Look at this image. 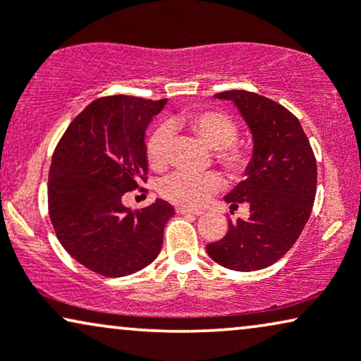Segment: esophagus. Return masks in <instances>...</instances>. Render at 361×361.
Here are the masks:
<instances>
[{
	"label": "esophagus",
	"mask_w": 361,
	"mask_h": 361,
	"mask_svg": "<svg viewBox=\"0 0 361 361\" xmlns=\"http://www.w3.org/2000/svg\"><path fill=\"white\" fill-rule=\"evenodd\" d=\"M177 214H189V215H195V217H199V215H202V212H199V210H192V209H187V207H177L176 209Z\"/></svg>",
	"instance_id": "esophagus-1"
}]
</instances>
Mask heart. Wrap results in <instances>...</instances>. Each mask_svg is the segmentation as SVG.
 Masks as SVG:
<instances>
[{
    "label": "heart",
    "mask_w": 361,
    "mask_h": 361,
    "mask_svg": "<svg viewBox=\"0 0 361 361\" xmlns=\"http://www.w3.org/2000/svg\"><path fill=\"white\" fill-rule=\"evenodd\" d=\"M169 128H184L202 139L214 149L215 161L231 177H238L247 171L250 164V152L242 144H237L238 128L232 118L221 111L187 112L174 118ZM167 126H161L149 135L146 142V156L154 171H164L171 161L172 133ZM222 180L215 172L187 174L176 172L167 176L159 185V192L166 200L184 207H200L214 192L221 189Z\"/></svg>",
    "instance_id": "heart-1"
}]
</instances>
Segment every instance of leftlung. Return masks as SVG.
<instances>
[{"instance_id": "1", "label": "left lung", "mask_w": 361, "mask_h": 361, "mask_svg": "<svg viewBox=\"0 0 361 361\" xmlns=\"http://www.w3.org/2000/svg\"><path fill=\"white\" fill-rule=\"evenodd\" d=\"M232 101L254 140L245 180L226 195L232 209L249 204L247 221H228V232L205 250L219 265L252 272L274 265L300 237L317 192V161L300 123L288 109L255 92L232 89Z\"/></svg>"}]
</instances>
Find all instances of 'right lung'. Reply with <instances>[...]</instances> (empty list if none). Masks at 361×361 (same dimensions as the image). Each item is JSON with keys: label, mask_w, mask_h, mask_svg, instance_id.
Listing matches in <instances>:
<instances>
[{"label": "right lung", "mask_w": 361, "mask_h": 361, "mask_svg": "<svg viewBox=\"0 0 361 361\" xmlns=\"http://www.w3.org/2000/svg\"><path fill=\"white\" fill-rule=\"evenodd\" d=\"M167 99L107 96L68 126L51 161L49 217L64 250L79 264L124 277L156 260L174 207L162 199L130 210L126 192L146 182V129Z\"/></svg>", "instance_id": "right-lung-1"}]
</instances>
